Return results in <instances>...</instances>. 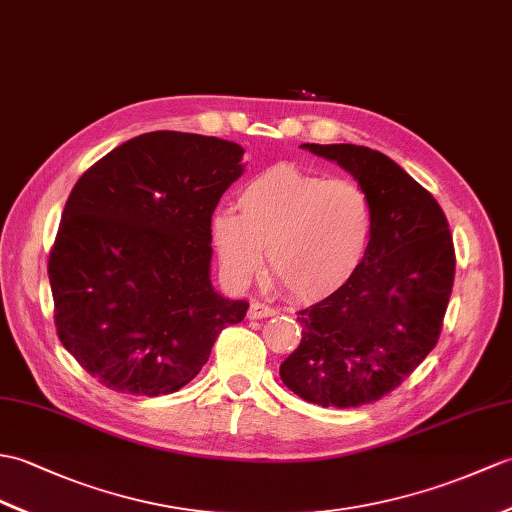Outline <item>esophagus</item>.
Wrapping results in <instances>:
<instances>
[{"mask_svg":"<svg viewBox=\"0 0 512 512\" xmlns=\"http://www.w3.org/2000/svg\"><path fill=\"white\" fill-rule=\"evenodd\" d=\"M275 314H279V312L275 310V307H270V305L261 303V301H253L251 307H248V318H251V320L268 318V316H275Z\"/></svg>","mask_w":512,"mask_h":512,"instance_id":"obj_1","label":"esophagus"}]
</instances>
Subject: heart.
Listing matches in <instances>:
<instances>
[{
  "instance_id": "b5f03b06",
  "label": "heart",
  "mask_w": 512,
  "mask_h": 512,
  "mask_svg": "<svg viewBox=\"0 0 512 512\" xmlns=\"http://www.w3.org/2000/svg\"><path fill=\"white\" fill-rule=\"evenodd\" d=\"M237 211L211 218L222 270L244 281L261 264L296 301L338 292L360 268L371 237V207L351 181L279 163L259 172L237 196Z\"/></svg>"
}]
</instances>
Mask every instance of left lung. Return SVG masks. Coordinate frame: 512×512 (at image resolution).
<instances>
[{"mask_svg":"<svg viewBox=\"0 0 512 512\" xmlns=\"http://www.w3.org/2000/svg\"><path fill=\"white\" fill-rule=\"evenodd\" d=\"M303 148L353 174L371 207V240L349 283L299 312L301 344L279 375L316 406L358 408L395 390L436 347L454 288V242L441 205L386 154Z\"/></svg>","mask_w":512,"mask_h":512,"instance_id":"obj_1","label":"left lung"}]
</instances>
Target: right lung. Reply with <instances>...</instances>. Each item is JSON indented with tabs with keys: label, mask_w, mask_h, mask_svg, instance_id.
<instances>
[{
	"label": "right lung",
	"mask_w": 512,
	"mask_h": 512,
	"mask_svg": "<svg viewBox=\"0 0 512 512\" xmlns=\"http://www.w3.org/2000/svg\"><path fill=\"white\" fill-rule=\"evenodd\" d=\"M244 148L176 130L117 146L78 178L47 261L63 347L106 388L192 382L248 303L211 288V216Z\"/></svg>",
	"instance_id": "obj_1"
}]
</instances>
